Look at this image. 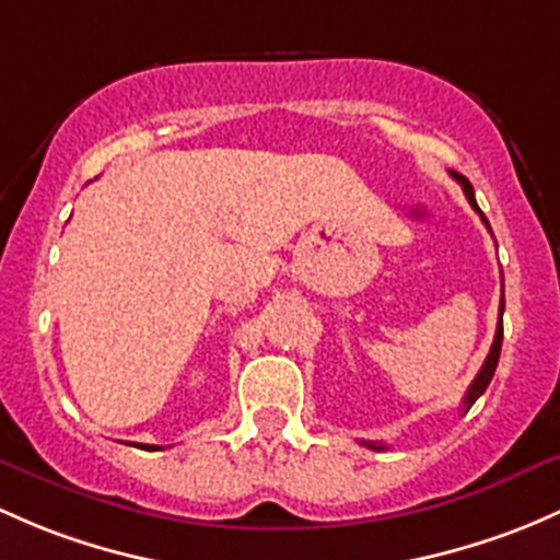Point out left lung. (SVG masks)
Returning a JSON list of instances; mask_svg holds the SVG:
<instances>
[{
	"label": "left lung",
	"instance_id": "obj_1",
	"mask_svg": "<svg viewBox=\"0 0 560 560\" xmlns=\"http://www.w3.org/2000/svg\"><path fill=\"white\" fill-rule=\"evenodd\" d=\"M451 176H453V179L458 182V185H462V190H464V196H467V201L472 203V209L478 211L480 220L486 222V228H488L486 214H482L480 206H478V201H475V190H472V185H469L467 176H462V174H456V172H451ZM488 231H491V228H488ZM502 314H504V290H502V303H499V322H497V335H493L491 351H488V357H486V362H482L480 373L475 375V381H472V384H469L467 394H464V410L472 408L475 399H478L480 394L486 392L488 384H491V378H493V370H497V364H499V354H502V335H504ZM362 445H368V448H373V451H384V448H386V445H381V443H362Z\"/></svg>",
	"mask_w": 560,
	"mask_h": 560
}]
</instances>
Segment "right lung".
Segmentation results:
<instances>
[{
  "label": "right lung",
  "instance_id": "1",
  "mask_svg": "<svg viewBox=\"0 0 560 560\" xmlns=\"http://www.w3.org/2000/svg\"><path fill=\"white\" fill-rule=\"evenodd\" d=\"M139 448H147V451H158V445H139Z\"/></svg>",
  "mask_w": 560,
  "mask_h": 560
}]
</instances>
